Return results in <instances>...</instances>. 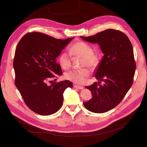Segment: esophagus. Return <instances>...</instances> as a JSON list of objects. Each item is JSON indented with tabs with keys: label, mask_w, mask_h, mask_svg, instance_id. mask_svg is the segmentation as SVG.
Here are the masks:
<instances>
[{
	"label": "esophagus",
	"mask_w": 147,
	"mask_h": 147,
	"mask_svg": "<svg viewBox=\"0 0 147 147\" xmlns=\"http://www.w3.org/2000/svg\"><path fill=\"white\" fill-rule=\"evenodd\" d=\"M74 88H75L79 89V90H83V86H81L77 85V84H74Z\"/></svg>",
	"instance_id": "1"
}]
</instances>
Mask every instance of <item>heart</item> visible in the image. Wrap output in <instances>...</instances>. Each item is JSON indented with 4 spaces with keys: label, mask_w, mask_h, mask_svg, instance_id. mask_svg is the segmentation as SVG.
Segmentation results:
<instances>
[{
    "label": "heart",
    "mask_w": 147,
    "mask_h": 147,
    "mask_svg": "<svg viewBox=\"0 0 147 147\" xmlns=\"http://www.w3.org/2000/svg\"><path fill=\"white\" fill-rule=\"evenodd\" d=\"M70 53L74 56L83 57L82 65L88 66L90 68H94L99 64V55L93 52L91 45L82 41L74 43L70 48ZM58 62L63 69L67 70L70 67L71 57L69 53L63 51L58 57ZM90 70L86 68L80 70H72L67 72L64 76L68 80L78 84H83L86 82L87 77L90 75Z\"/></svg>",
    "instance_id": "heart-1"
}]
</instances>
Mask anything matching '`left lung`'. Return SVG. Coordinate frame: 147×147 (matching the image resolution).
Here are the masks:
<instances>
[{"label": "left lung", "instance_id": "1", "mask_svg": "<svg viewBox=\"0 0 147 147\" xmlns=\"http://www.w3.org/2000/svg\"><path fill=\"white\" fill-rule=\"evenodd\" d=\"M80 37L98 43L104 55L94 72L98 82L86 87L91 91L92 99L83 105L94 113L108 112L120 103L132 85L136 67L132 45L127 35L118 30L107 29ZM100 81L103 84L100 85Z\"/></svg>", "mask_w": 147, "mask_h": 147}]
</instances>
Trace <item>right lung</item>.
Listing matches in <instances>:
<instances>
[{
  "label": "right lung",
  "instance_id": "right-lung-1",
  "mask_svg": "<svg viewBox=\"0 0 147 147\" xmlns=\"http://www.w3.org/2000/svg\"><path fill=\"white\" fill-rule=\"evenodd\" d=\"M74 38L56 39L34 32L24 35L18 43L13 60L15 83L26 104L35 113L50 115L57 112L63 105L65 90L72 87L69 80L50 85L47 82L56 81L63 74L56 57Z\"/></svg>",
  "mask_w": 147,
  "mask_h": 147
}]
</instances>
